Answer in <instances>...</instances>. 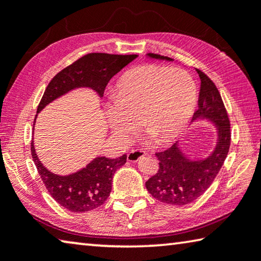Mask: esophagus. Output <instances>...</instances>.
Listing matches in <instances>:
<instances>
[{
    "instance_id": "34e87169",
    "label": "esophagus",
    "mask_w": 261,
    "mask_h": 261,
    "mask_svg": "<svg viewBox=\"0 0 261 261\" xmlns=\"http://www.w3.org/2000/svg\"><path fill=\"white\" fill-rule=\"evenodd\" d=\"M146 154L145 151L143 150H132L129 153H127V160L131 161V163H136L138 161L142 156H144Z\"/></svg>"
}]
</instances>
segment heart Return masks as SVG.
Here are the masks:
<instances>
[{"label":"heart","mask_w":261,"mask_h":261,"mask_svg":"<svg viewBox=\"0 0 261 261\" xmlns=\"http://www.w3.org/2000/svg\"><path fill=\"white\" fill-rule=\"evenodd\" d=\"M196 85L188 73L165 66L143 65L116 82L115 101L106 106L107 123L115 137L127 142L138 126L158 143L181 134L196 103Z\"/></svg>","instance_id":"heart-1"}]
</instances>
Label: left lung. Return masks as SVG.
<instances>
[{
  "mask_svg": "<svg viewBox=\"0 0 261 261\" xmlns=\"http://www.w3.org/2000/svg\"><path fill=\"white\" fill-rule=\"evenodd\" d=\"M153 59L172 61L168 57L147 53ZM201 80L198 109L192 121L203 118L213 122L217 127V143L212 154L202 160H190L180 150L177 143L167 150L155 153L159 169L146 181V189L151 195L163 203L185 205L200 197L224 164L231 143L230 121L224 103L216 85L209 76L196 68Z\"/></svg>",
  "mask_w": 261,
  "mask_h": 261,
  "instance_id": "obj_1",
  "label": "left lung"
}]
</instances>
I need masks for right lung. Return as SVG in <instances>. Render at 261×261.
I'll return each mask as SVG.
<instances>
[{"instance_id": "add662e5", "label": "right lung", "mask_w": 261, "mask_h": 261, "mask_svg": "<svg viewBox=\"0 0 261 261\" xmlns=\"http://www.w3.org/2000/svg\"><path fill=\"white\" fill-rule=\"evenodd\" d=\"M137 55L89 53L67 66L49 81L39 102L37 114L48 103L75 88L88 87L102 97L110 79L137 58ZM31 155L47 192L64 208L73 213H85L105 203L110 195L116 169L126 163V155L116 159L97 156L85 168L69 175H57L43 166L37 156L34 142Z\"/></svg>"}]
</instances>
